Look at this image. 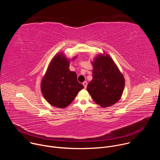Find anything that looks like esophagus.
Returning <instances> with one entry per match:
<instances>
[{"mask_svg": "<svg viewBox=\"0 0 160 160\" xmlns=\"http://www.w3.org/2000/svg\"><path fill=\"white\" fill-rule=\"evenodd\" d=\"M83 85V86H84V88H86V87H87V82H83V83H82Z\"/></svg>", "mask_w": 160, "mask_h": 160, "instance_id": "obj_1", "label": "esophagus"}]
</instances>
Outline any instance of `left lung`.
Segmentation results:
<instances>
[{
  "instance_id": "obj_1",
  "label": "left lung",
  "mask_w": 160,
  "mask_h": 160,
  "mask_svg": "<svg viewBox=\"0 0 160 160\" xmlns=\"http://www.w3.org/2000/svg\"><path fill=\"white\" fill-rule=\"evenodd\" d=\"M92 80L87 90L94 102L103 108L113 105L120 99L125 79L111 57L99 55L92 62Z\"/></svg>"
}]
</instances>
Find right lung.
Wrapping results in <instances>:
<instances>
[{
	"mask_svg": "<svg viewBox=\"0 0 160 160\" xmlns=\"http://www.w3.org/2000/svg\"><path fill=\"white\" fill-rule=\"evenodd\" d=\"M70 62L62 54L51 61L41 82L45 99L51 105L64 108L74 100L83 85L77 80L75 72L69 70Z\"/></svg>",
	"mask_w": 160,
	"mask_h": 160,
	"instance_id": "add662e5",
	"label": "right lung"
}]
</instances>
